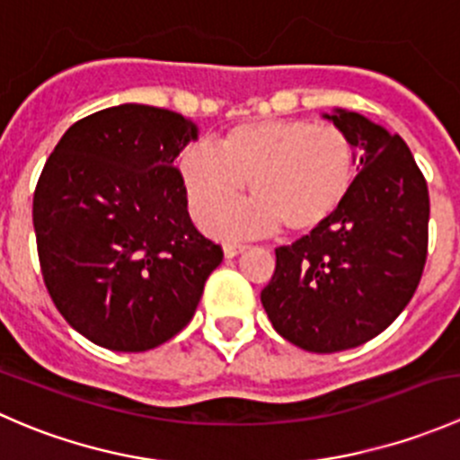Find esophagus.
Returning a JSON list of instances; mask_svg holds the SVG:
<instances>
[{
  "instance_id": "obj_1",
  "label": "esophagus",
  "mask_w": 460,
  "mask_h": 460,
  "mask_svg": "<svg viewBox=\"0 0 460 460\" xmlns=\"http://www.w3.org/2000/svg\"><path fill=\"white\" fill-rule=\"evenodd\" d=\"M244 244H238V243H226L225 244V256L226 258H235V256H240V253L244 252Z\"/></svg>"
}]
</instances>
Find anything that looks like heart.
Listing matches in <instances>:
<instances>
[{"instance_id":"b5f03b06","label":"heart","mask_w":460,"mask_h":460,"mask_svg":"<svg viewBox=\"0 0 460 460\" xmlns=\"http://www.w3.org/2000/svg\"><path fill=\"white\" fill-rule=\"evenodd\" d=\"M178 171L193 217L208 215L204 229L217 238H256L278 226L287 234H309L349 196L356 151L349 136L333 124L249 119L231 127L216 148L191 144L180 155ZM244 181L254 198L227 208Z\"/></svg>"}]
</instances>
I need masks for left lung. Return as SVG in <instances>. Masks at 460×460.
I'll return each mask as SVG.
<instances>
[{"label":"left lung","mask_w":460,"mask_h":460,"mask_svg":"<svg viewBox=\"0 0 460 460\" xmlns=\"http://www.w3.org/2000/svg\"><path fill=\"white\" fill-rule=\"evenodd\" d=\"M360 148L342 207L289 247L260 300L273 329L316 354L372 341L407 307L428 258L429 193L401 136L354 111L323 113Z\"/></svg>","instance_id":"obj_1"}]
</instances>
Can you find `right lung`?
Returning a JSON list of instances; mask_svg holds the SVG:
<instances>
[{"label":"right lung","mask_w":460,"mask_h":460,"mask_svg":"<svg viewBox=\"0 0 460 460\" xmlns=\"http://www.w3.org/2000/svg\"><path fill=\"white\" fill-rule=\"evenodd\" d=\"M198 127L119 104L73 124L46 160L32 226L46 289L95 345L146 351L182 332L220 244L193 226L175 157Z\"/></svg>","instance_id":"obj_1"}]
</instances>
